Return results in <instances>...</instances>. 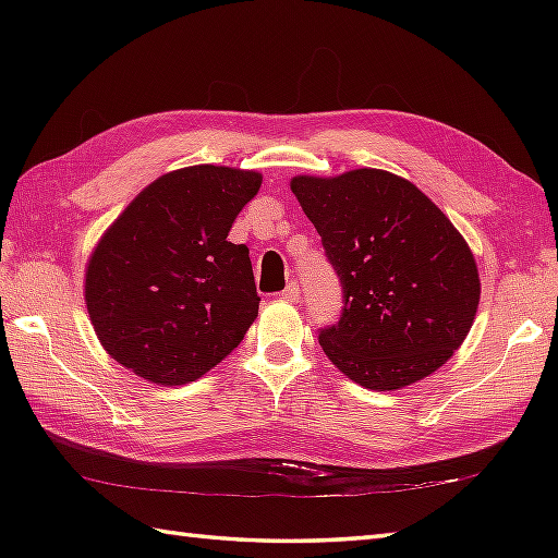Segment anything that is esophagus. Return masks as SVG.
Instances as JSON below:
<instances>
[{
  "label": "esophagus",
  "mask_w": 558,
  "mask_h": 558,
  "mask_svg": "<svg viewBox=\"0 0 558 558\" xmlns=\"http://www.w3.org/2000/svg\"><path fill=\"white\" fill-rule=\"evenodd\" d=\"M282 298L290 300V302H298L300 300V282L298 280H290L288 288L282 290Z\"/></svg>",
  "instance_id": "obj_1"
}]
</instances>
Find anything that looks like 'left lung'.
I'll list each match as a JSON object with an SVG mask.
<instances>
[{
  "label": "left lung",
  "mask_w": 558,
  "mask_h": 558,
  "mask_svg": "<svg viewBox=\"0 0 558 558\" xmlns=\"http://www.w3.org/2000/svg\"><path fill=\"white\" fill-rule=\"evenodd\" d=\"M342 288L338 324L318 328L328 360L354 384L396 390L446 364L475 322L470 246L412 182L384 170L294 177Z\"/></svg>",
  "instance_id": "obj_1"
}]
</instances>
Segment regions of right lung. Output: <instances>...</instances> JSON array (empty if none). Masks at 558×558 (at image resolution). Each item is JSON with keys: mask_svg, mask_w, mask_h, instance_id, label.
Masks as SVG:
<instances>
[{"mask_svg": "<svg viewBox=\"0 0 558 558\" xmlns=\"http://www.w3.org/2000/svg\"><path fill=\"white\" fill-rule=\"evenodd\" d=\"M258 172L194 165L148 184L86 268L93 328L112 360L150 384L196 381L258 314L246 244L228 242Z\"/></svg>", "mask_w": 558, "mask_h": 558, "instance_id": "right-lung-1", "label": "right lung"}]
</instances>
